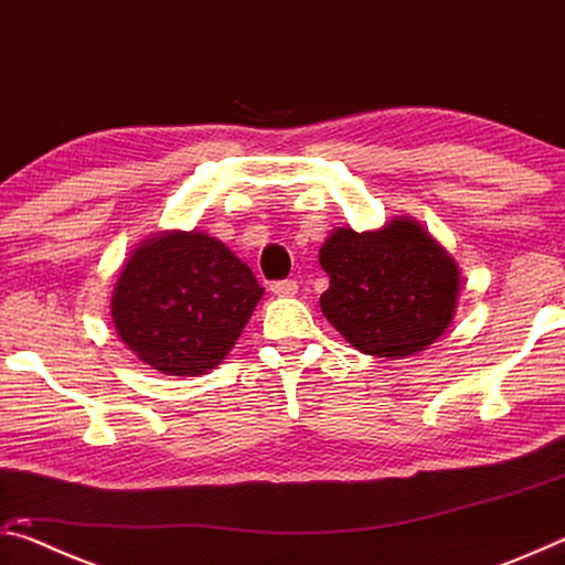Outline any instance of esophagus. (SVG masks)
<instances>
[{
  "instance_id": "34e87169",
  "label": "esophagus",
  "mask_w": 565,
  "mask_h": 565,
  "mask_svg": "<svg viewBox=\"0 0 565 565\" xmlns=\"http://www.w3.org/2000/svg\"><path fill=\"white\" fill-rule=\"evenodd\" d=\"M271 294H276V296H294V294H299V284H296L294 279L274 281L271 284Z\"/></svg>"
}]
</instances>
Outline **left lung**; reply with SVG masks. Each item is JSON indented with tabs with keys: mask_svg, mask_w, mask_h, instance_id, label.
I'll list each match as a JSON object with an SVG mask.
<instances>
[{
	"mask_svg": "<svg viewBox=\"0 0 565 565\" xmlns=\"http://www.w3.org/2000/svg\"><path fill=\"white\" fill-rule=\"evenodd\" d=\"M329 289L321 311L353 349L379 359L424 351L448 329L458 303V266L414 218L379 232L337 228L319 252Z\"/></svg>",
	"mask_w": 565,
	"mask_h": 565,
	"instance_id": "8db88e82",
	"label": "left lung"
}]
</instances>
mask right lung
I'll return each instance as SVG.
<instances>
[{"label": "right lung", "mask_w": 565, "mask_h": 565, "mask_svg": "<svg viewBox=\"0 0 565 565\" xmlns=\"http://www.w3.org/2000/svg\"><path fill=\"white\" fill-rule=\"evenodd\" d=\"M264 289L218 238L164 232L134 248L114 284L111 317L139 361L167 376L216 369Z\"/></svg>", "instance_id": "obj_1"}]
</instances>
